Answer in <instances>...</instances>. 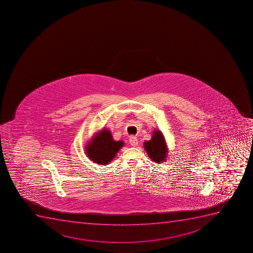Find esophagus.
Listing matches in <instances>:
<instances>
[{
    "instance_id": "34e87169",
    "label": "esophagus",
    "mask_w": 253,
    "mask_h": 253,
    "mask_svg": "<svg viewBox=\"0 0 253 253\" xmlns=\"http://www.w3.org/2000/svg\"><path fill=\"white\" fill-rule=\"evenodd\" d=\"M138 138H136L135 136H130L129 143H130L131 145L133 146V147H136V146L138 145Z\"/></svg>"
}]
</instances>
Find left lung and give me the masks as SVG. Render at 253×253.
<instances>
[{"label":"left lung","mask_w":253,"mask_h":253,"mask_svg":"<svg viewBox=\"0 0 253 253\" xmlns=\"http://www.w3.org/2000/svg\"><path fill=\"white\" fill-rule=\"evenodd\" d=\"M144 148L151 159L156 163H162L166 160L168 148L161 131H154L152 139L144 143Z\"/></svg>","instance_id":"left-lung-1"}]
</instances>
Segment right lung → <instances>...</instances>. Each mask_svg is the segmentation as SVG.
Instances as JSON below:
<instances>
[{
	"mask_svg": "<svg viewBox=\"0 0 253 253\" xmlns=\"http://www.w3.org/2000/svg\"><path fill=\"white\" fill-rule=\"evenodd\" d=\"M122 141H114L110 131L102 129L86 146V153L91 161L100 165H106L122 148Z\"/></svg>",
	"mask_w": 253,
	"mask_h": 253,
	"instance_id": "obj_1",
	"label": "right lung"
}]
</instances>
